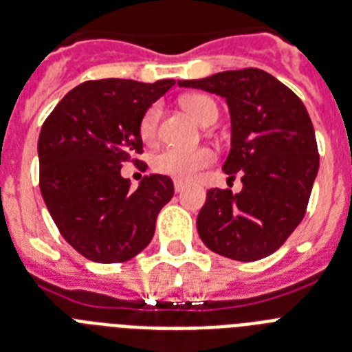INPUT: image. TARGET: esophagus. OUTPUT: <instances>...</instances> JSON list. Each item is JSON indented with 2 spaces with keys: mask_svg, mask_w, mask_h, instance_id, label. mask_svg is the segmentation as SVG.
<instances>
[{
  "mask_svg": "<svg viewBox=\"0 0 352 352\" xmlns=\"http://www.w3.org/2000/svg\"><path fill=\"white\" fill-rule=\"evenodd\" d=\"M185 187H187V183L182 182V179H174V190H176V192H182Z\"/></svg>",
  "mask_w": 352,
  "mask_h": 352,
  "instance_id": "esophagus-1",
  "label": "esophagus"
}]
</instances>
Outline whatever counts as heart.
Wrapping results in <instances>:
<instances>
[{
  "mask_svg": "<svg viewBox=\"0 0 352 352\" xmlns=\"http://www.w3.org/2000/svg\"><path fill=\"white\" fill-rule=\"evenodd\" d=\"M182 106L203 126H210L217 120L216 102L205 95H187V97L182 98ZM160 113H162V109H160L158 104L151 106L144 113L140 120V135L145 142L155 140L156 131H158ZM212 160H214V155L208 149L183 151L169 147V149L162 151L160 155L155 156L153 165L158 173L167 174V176H174L178 179H192L212 164Z\"/></svg>",
  "mask_w": 352,
  "mask_h": 352,
  "instance_id": "1",
  "label": "heart"
}]
</instances>
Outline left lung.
<instances>
[{
	"label": "left lung",
	"instance_id": "left-lung-1",
	"mask_svg": "<svg viewBox=\"0 0 352 352\" xmlns=\"http://www.w3.org/2000/svg\"><path fill=\"white\" fill-rule=\"evenodd\" d=\"M182 88L216 93L228 104L232 147L223 164L243 190L210 188L197 214L207 248L252 263L268 257L302 221L318 173L315 129L300 98L259 68L232 69Z\"/></svg>",
	"mask_w": 352,
	"mask_h": 352
}]
</instances>
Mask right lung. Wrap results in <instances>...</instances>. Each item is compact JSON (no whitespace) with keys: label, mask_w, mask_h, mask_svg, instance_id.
<instances>
[{"label":"right lung","mask_w":352,"mask_h":352,"mask_svg":"<svg viewBox=\"0 0 352 352\" xmlns=\"http://www.w3.org/2000/svg\"><path fill=\"white\" fill-rule=\"evenodd\" d=\"M102 78L78 84L41 127L39 187L60 235L95 263H126L149 245L173 179L151 174L131 190L124 162H138L144 113L174 86Z\"/></svg>","instance_id":"obj_1"}]
</instances>
